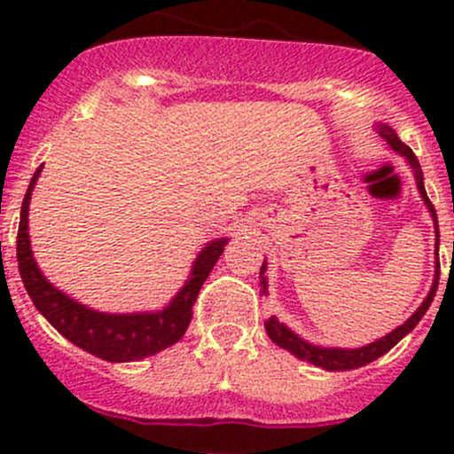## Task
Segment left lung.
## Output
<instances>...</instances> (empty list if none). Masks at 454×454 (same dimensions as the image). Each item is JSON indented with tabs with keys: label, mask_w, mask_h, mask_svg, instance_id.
Masks as SVG:
<instances>
[{
	"label": "left lung",
	"mask_w": 454,
	"mask_h": 454,
	"mask_svg": "<svg viewBox=\"0 0 454 454\" xmlns=\"http://www.w3.org/2000/svg\"><path fill=\"white\" fill-rule=\"evenodd\" d=\"M375 129H377V134L387 140V145L391 147L393 152H398L400 156H404V161L409 163V168H411V172H414L416 186H419V192H420V198H423V204L427 207V211H430V215H432V223H434V236H436V239H434L436 240V243H434V246H436V250H434L436 252V256H434V259H436V262H434L436 263V266H434V279H432V288H430V293H427V298L423 300V304L416 309L414 314L409 316V318L404 320L403 325H398L395 330L388 332L387 336L372 340V343H368V346H362V348L316 346V343H309L307 339H302V336L295 334L291 327H286L284 323H279L275 316H270V318L266 320V334L270 336L272 343H277L279 348L288 350L291 355H295L298 359H302V362L314 364V366L323 368V371H355V368L366 366V364L375 362V359H380L382 355H387V352L391 350L395 343H400V340H403L404 336L414 330L416 325H419V320L423 318L425 311L430 309L432 300H434L436 288H439V220H436L434 207H432L430 198H427V192H425L423 170H420L419 159H416L414 152L409 150V145H404L403 140L398 138V134H395V131H393L388 124H377ZM266 270H268V262H263L262 272H259L262 293H268Z\"/></svg>",
	"instance_id": "obj_1"
}]
</instances>
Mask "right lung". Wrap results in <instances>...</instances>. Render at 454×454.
Segmentation results:
<instances>
[{
  "label": "right lung",
  "instance_id": "add662e5",
  "mask_svg": "<svg viewBox=\"0 0 454 454\" xmlns=\"http://www.w3.org/2000/svg\"><path fill=\"white\" fill-rule=\"evenodd\" d=\"M43 166L34 172L27 195L20 208V230H18V268L24 288L29 293L31 302L40 314L50 320L59 334L66 336L82 350L99 356L104 362H138L145 356L156 355L175 346L188 330L192 318V304L198 300L208 272L214 270L215 262L224 252L230 239H214L202 247L191 266V275L179 288L177 295L163 309L156 311H136V314H106L86 304L72 300L67 293L59 291L54 284L43 275L31 252L29 239V202L38 182Z\"/></svg>",
  "mask_w": 454,
  "mask_h": 454
}]
</instances>
